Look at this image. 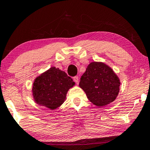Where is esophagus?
<instances>
[{"mask_svg":"<svg viewBox=\"0 0 150 150\" xmlns=\"http://www.w3.org/2000/svg\"><path fill=\"white\" fill-rule=\"evenodd\" d=\"M73 80H74V82H75V83L77 84V85L79 83V78H78V77H77V76L74 77H73Z\"/></svg>","mask_w":150,"mask_h":150,"instance_id":"1","label":"esophagus"}]
</instances>
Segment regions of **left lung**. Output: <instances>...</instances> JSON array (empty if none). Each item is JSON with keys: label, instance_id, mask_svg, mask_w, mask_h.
<instances>
[{"label": "left lung", "instance_id": "left-lung-1", "mask_svg": "<svg viewBox=\"0 0 150 150\" xmlns=\"http://www.w3.org/2000/svg\"><path fill=\"white\" fill-rule=\"evenodd\" d=\"M120 81L109 65L103 62H91L79 84L93 104L103 107L112 103L120 91Z\"/></svg>", "mask_w": 150, "mask_h": 150}]
</instances>
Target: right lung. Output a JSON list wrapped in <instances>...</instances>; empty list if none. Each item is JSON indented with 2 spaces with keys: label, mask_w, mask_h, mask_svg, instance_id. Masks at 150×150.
Wrapping results in <instances>:
<instances>
[{
  "label": "right lung",
  "mask_w": 150,
  "mask_h": 150,
  "mask_svg": "<svg viewBox=\"0 0 150 150\" xmlns=\"http://www.w3.org/2000/svg\"><path fill=\"white\" fill-rule=\"evenodd\" d=\"M75 85L73 79L64 71L51 67L34 79L32 97L36 104L54 110L64 103L68 90Z\"/></svg>",
  "instance_id": "right-lung-1"
}]
</instances>
